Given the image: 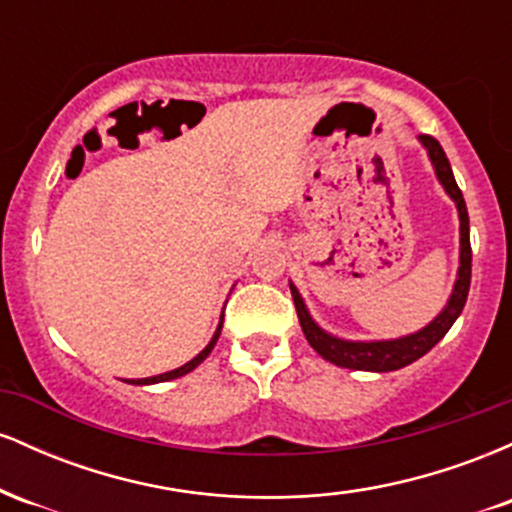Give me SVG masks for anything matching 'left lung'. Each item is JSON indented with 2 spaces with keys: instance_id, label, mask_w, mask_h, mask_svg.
I'll return each mask as SVG.
<instances>
[{
  "instance_id": "left-lung-1",
  "label": "left lung",
  "mask_w": 512,
  "mask_h": 512,
  "mask_svg": "<svg viewBox=\"0 0 512 512\" xmlns=\"http://www.w3.org/2000/svg\"><path fill=\"white\" fill-rule=\"evenodd\" d=\"M419 144L424 146L428 161H431L433 173L440 185H443L445 195H448L457 207V219H460V267H457V279L455 286H452L448 303L440 313L428 322L421 330L404 334V337L397 339H373V342H361V339H344L337 337V334L322 330L320 325L310 315L308 305H305L301 291L296 289V284L289 281L293 303H296L298 322H301L305 339L313 349L320 354L325 361L334 363V366L351 368V370H370V373H387V370H399L409 363H414L416 358L436 346L440 339L448 334L452 322L457 320L462 313L464 303H467L469 293V281H472V245H469V216H467V204H464V197L457 187L455 175H452L450 161L445 156L443 146H440L436 139L428 137V134H421Z\"/></svg>"
}]
</instances>
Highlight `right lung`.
Wrapping results in <instances>:
<instances>
[{"instance_id": "add662e5", "label": "right lung", "mask_w": 512, "mask_h": 512, "mask_svg": "<svg viewBox=\"0 0 512 512\" xmlns=\"http://www.w3.org/2000/svg\"><path fill=\"white\" fill-rule=\"evenodd\" d=\"M221 327H223V315H221V320H219V327H216V332H214V337L209 339V344L204 346L202 351H199V354L192 358V361H187L185 366H180V368H175V370H168V373H161V375H151V378H139V380H127L129 385H156V383H166V380H175V378H182V375H187L190 373V370H195L199 363L204 361V358H207L209 354H211V349H214L216 346V342H219V334H221Z\"/></svg>"}]
</instances>
